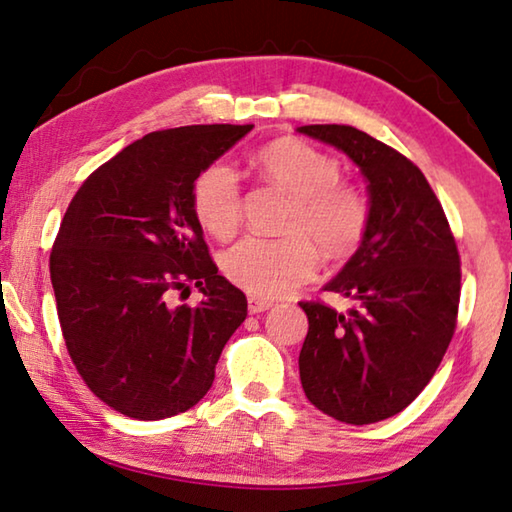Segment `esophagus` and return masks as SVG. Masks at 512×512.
Returning <instances> with one entry per match:
<instances>
[{"instance_id":"esophagus-1","label":"esophagus","mask_w":512,"mask_h":512,"mask_svg":"<svg viewBox=\"0 0 512 512\" xmlns=\"http://www.w3.org/2000/svg\"><path fill=\"white\" fill-rule=\"evenodd\" d=\"M273 302L271 300H264V298H248V311L250 314H262V311L271 309Z\"/></svg>"}]
</instances>
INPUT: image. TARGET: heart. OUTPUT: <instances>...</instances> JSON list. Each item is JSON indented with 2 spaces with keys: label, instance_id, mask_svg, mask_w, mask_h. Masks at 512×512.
Instances as JSON below:
<instances>
[{
  "label": "heart",
  "instance_id": "1",
  "mask_svg": "<svg viewBox=\"0 0 512 512\" xmlns=\"http://www.w3.org/2000/svg\"><path fill=\"white\" fill-rule=\"evenodd\" d=\"M262 176L293 196L284 230L289 237H248L223 255V273L257 298L287 296L316 271V250L343 259L359 248L368 228V201L357 187L341 183V164L296 137L268 142L255 153ZM198 223L219 239L237 232L241 189L237 171L214 162L196 178L192 192Z\"/></svg>",
  "mask_w": 512,
  "mask_h": 512
}]
</instances>
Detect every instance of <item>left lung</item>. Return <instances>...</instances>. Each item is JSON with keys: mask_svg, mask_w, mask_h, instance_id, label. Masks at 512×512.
<instances>
[{"mask_svg": "<svg viewBox=\"0 0 512 512\" xmlns=\"http://www.w3.org/2000/svg\"><path fill=\"white\" fill-rule=\"evenodd\" d=\"M357 164L368 228L325 291L354 300L341 314L300 302L309 320L300 350L307 400L329 418L370 424L406 409L443 361L461 298V259L427 178L391 146L352 126H300Z\"/></svg>", "mask_w": 512, "mask_h": 512, "instance_id": "8db88e82", "label": "left lung"}]
</instances>
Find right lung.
Wrapping results in <instances>:
<instances>
[{
    "instance_id": "right-lung-1",
    "label": "right lung",
    "mask_w": 512,
    "mask_h": 512,
    "mask_svg": "<svg viewBox=\"0 0 512 512\" xmlns=\"http://www.w3.org/2000/svg\"><path fill=\"white\" fill-rule=\"evenodd\" d=\"M253 126H180L144 135L85 180L49 257L65 345L90 391L137 420L192 409L210 391L246 296L207 253L192 192ZM194 283L196 308L170 293Z\"/></svg>"
}]
</instances>
